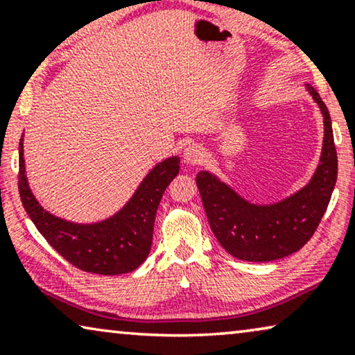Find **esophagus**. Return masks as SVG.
Segmentation results:
<instances>
[{
	"label": "esophagus",
	"mask_w": 355,
	"mask_h": 355,
	"mask_svg": "<svg viewBox=\"0 0 355 355\" xmlns=\"http://www.w3.org/2000/svg\"><path fill=\"white\" fill-rule=\"evenodd\" d=\"M204 159V148L201 144L193 143L189 146L184 148L183 151V162L189 164V166H196V164H201Z\"/></svg>",
	"instance_id": "34e87169"
}]
</instances>
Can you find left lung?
<instances>
[{
  "instance_id": "obj_1",
  "label": "left lung",
  "mask_w": 355,
  "mask_h": 355,
  "mask_svg": "<svg viewBox=\"0 0 355 355\" xmlns=\"http://www.w3.org/2000/svg\"><path fill=\"white\" fill-rule=\"evenodd\" d=\"M306 88L320 107L323 144L315 172L302 188L279 201L259 204L243 198L216 173L201 171L196 175L209 225L220 246L239 261L268 262L299 251L328 207L338 178L331 117L315 88L311 83Z\"/></svg>"
}]
</instances>
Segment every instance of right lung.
Here are the masks:
<instances>
[{
	"mask_svg": "<svg viewBox=\"0 0 355 355\" xmlns=\"http://www.w3.org/2000/svg\"><path fill=\"white\" fill-rule=\"evenodd\" d=\"M178 171V156L164 159L146 173L116 214L98 222L80 223L54 216L38 202L27 178L24 135L19 143V194L30 220L67 262L99 275L128 273L146 261L159 202Z\"/></svg>",
	"mask_w": 355,
	"mask_h": 355,
	"instance_id": "1",
	"label": "right lung"
}]
</instances>
